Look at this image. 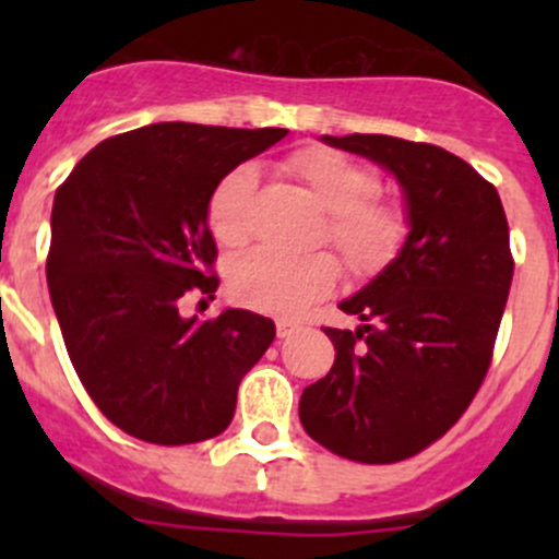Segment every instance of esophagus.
Instances as JSON below:
<instances>
[{
	"mask_svg": "<svg viewBox=\"0 0 559 559\" xmlns=\"http://www.w3.org/2000/svg\"><path fill=\"white\" fill-rule=\"evenodd\" d=\"M292 332H297L295 321H289V319H278V321H275V335H278V337H289Z\"/></svg>",
	"mask_w": 559,
	"mask_h": 559,
	"instance_id": "34e87169",
	"label": "esophagus"
}]
</instances>
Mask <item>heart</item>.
<instances>
[{"mask_svg":"<svg viewBox=\"0 0 559 559\" xmlns=\"http://www.w3.org/2000/svg\"><path fill=\"white\" fill-rule=\"evenodd\" d=\"M286 173L300 180L316 205L326 211L321 238L343 257L359 278L381 273L403 253L411 216L397 200H381L379 175L352 156L332 148L297 151ZM257 170L235 167L207 200V227L224 248L243 246L251 235ZM229 292L253 311L297 316L330 295L337 284V264L330 253L286 257L257 248L229 264Z\"/></svg>","mask_w":559,"mask_h":559,"instance_id":"1","label":"heart"}]
</instances>
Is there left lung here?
<instances>
[{
    "mask_svg": "<svg viewBox=\"0 0 559 559\" xmlns=\"http://www.w3.org/2000/svg\"><path fill=\"white\" fill-rule=\"evenodd\" d=\"M394 175L411 216L403 253L324 326L335 365L306 386L300 421L330 452L368 465L419 454L471 405L487 376L514 259L492 183L430 143L389 134H321Z\"/></svg>",
    "mask_w": 559,
    "mask_h": 559,
    "instance_id": "left-lung-1",
    "label": "left lung"
}]
</instances>
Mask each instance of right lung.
<instances>
[{
    "label": "right lung",
    "instance_id": "right-lung-1",
    "mask_svg": "<svg viewBox=\"0 0 559 559\" xmlns=\"http://www.w3.org/2000/svg\"><path fill=\"white\" fill-rule=\"evenodd\" d=\"M289 129L162 121L88 151L50 213L48 292L78 379L116 427L183 447L233 421L238 386L275 337L264 316L224 308L180 316L189 292L213 297L218 180Z\"/></svg>",
    "mask_w": 559,
    "mask_h": 559
}]
</instances>
